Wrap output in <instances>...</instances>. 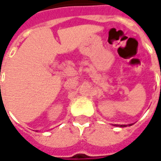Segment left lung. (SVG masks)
I'll list each match as a JSON object with an SVG mask.
<instances>
[{"instance_id": "left-lung-1", "label": "left lung", "mask_w": 161, "mask_h": 161, "mask_svg": "<svg viewBox=\"0 0 161 161\" xmlns=\"http://www.w3.org/2000/svg\"><path fill=\"white\" fill-rule=\"evenodd\" d=\"M128 125H129V126H131V125H132V124H128ZM128 125H123V124H122V125H119V124H114V126H118V127H127V126H128Z\"/></svg>"}]
</instances>
